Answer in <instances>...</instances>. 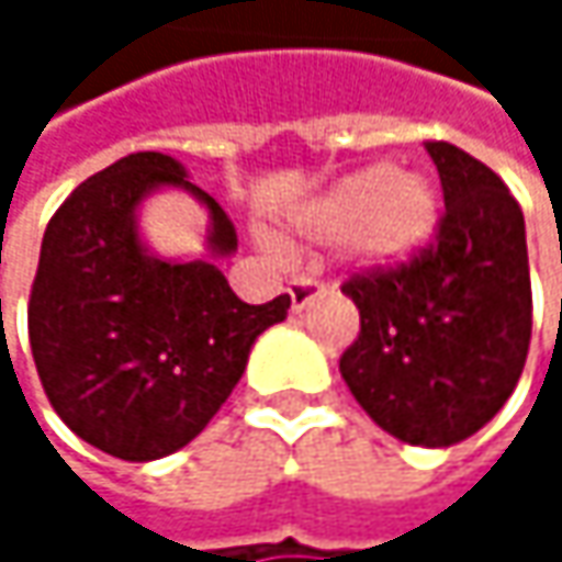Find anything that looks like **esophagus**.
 Wrapping results in <instances>:
<instances>
[{
  "label": "esophagus",
  "mask_w": 562,
  "mask_h": 562,
  "mask_svg": "<svg viewBox=\"0 0 562 562\" xmlns=\"http://www.w3.org/2000/svg\"><path fill=\"white\" fill-rule=\"evenodd\" d=\"M315 280H295L289 285V299H292V312L299 315V312H305L308 305H312V299H315Z\"/></svg>",
  "instance_id": "34e87169"
}]
</instances>
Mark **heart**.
Here are the masks:
<instances>
[{
  "label": "heart",
  "mask_w": 562,
  "mask_h": 562,
  "mask_svg": "<svg viewBox=\"0 0 562 562\" xmlns=\"http://www.w3.org/2000/svg\"><path fill=\"white\" fill-rule=\"evenodd\" d=\"M289 227L308 244L348 240L364 270H396L429 247L439 227V194L423 175L368 166L302 204Z\"/></svg>",
  "instance_id": "1"
}]
</instances>
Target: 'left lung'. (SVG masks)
Returning a JSON list of instances; mask_svg holds the SVG:
<instances>
[{
  "instance_id": "left-lung-1",
  "label": "left lung",
  "mask_w": 562,
  "mask_h": 562,
  "mask_svg": "<svg viewBox=\"0 0 562 562\" xmlns=\"http://www.w3.org/2000/svg\"><path fill=\"white\" fill-rule=\"evenodd\" d=\"M446 217L413 263L351 277L361 335L341 378L393 439L446 449L475 436L514 393L530 345L524 214L505 181L449 143H423Z\"/></svg>"
}]
</instances>
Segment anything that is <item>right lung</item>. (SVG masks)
Wrapping results in <instances>:
<instances>
[{"mask_svg": "<svg viewBox=\"0 0 562 562\" xmlns=\"http://www.w3.org/2000/svg\"><path fill=\"white\" fill-rule=\"evenodd\" d=\"M159 190L209 214L205 257L162 258L138 227ZM237 254L224 207L166 153H133L57 207L29 302V338L55 413L93 449L153 462L188 446L244 378L254 341L289 295L247 305L217 260Z\"/></svg>", "mask_w": 562, "mask_h": 562, "instance_id": "obj_1", "label": "right lung"}]
</instances>
